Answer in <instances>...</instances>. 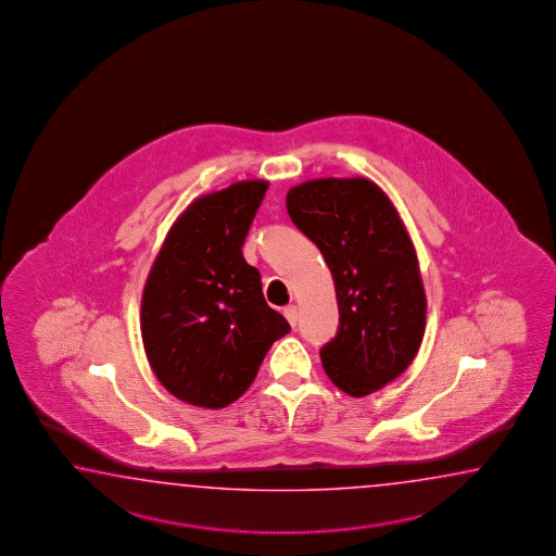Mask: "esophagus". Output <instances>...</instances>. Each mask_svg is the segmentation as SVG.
I'll list each match as a JSON object with an SVG mask.
<instances>
[{"mask_svg": "<svg viewBox=\"0 0 556 556\" xmlns=\"http://www.w3.org/2000/svg\"><path fill=\"white\" fill-rule=\"evenodd\" d=\"M283 316L290 321V326L294 328L295 324H298V307L294 304L283 307Z\"/></svg>", "mask_w": 556, "mask_h": 556, "instance_id": "1", "label": "esophagus"}]
</instances>
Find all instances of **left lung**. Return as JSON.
<instances>
[{
  "instance_id": "8db88e82",
  "label": "left lung",
  "mask_w": 556,
  "mask_h": 556,
  "mask_svg": "<svg viewBox=\"0 0 556 556\" xmlns=\"http://www.w3.org/2000/svg\"><path fill=\"white\" fill-rule=\"evenodd\" d=\"M286 208L333 276L340 326L321 366L352 397L381 390L414 362L426 331V290L400 214L362 177L302 182Z\"/></svg>"
}]
</instances>
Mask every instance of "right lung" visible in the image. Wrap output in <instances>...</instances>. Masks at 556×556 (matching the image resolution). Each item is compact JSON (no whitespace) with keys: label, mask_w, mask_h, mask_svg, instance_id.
Masks as SVG:
<instances>
[{"label":"right lung","mask_w":556,"mask_h":556,"mask_svg":"<svg viewBox=\"0 0 556 556\" xmlns=\"http://www.w3.org/2000/svg\"><path fill=\"white\" fill-rule=\"evenodd\" d=\"M266 189V180H240L199 197L154 258L142 290V345L154 376L180 402L208 409L237 402L290 331L242 256Z\"/></svg>","instance_id":"obj_1"}]
</instances>
